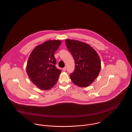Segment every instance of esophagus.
<instances>
[{"label":"esophagus","instance_id":"obj_1","mask_svg":"<svg viewBox=\"0 0 132 132\" xmlns=\"http://www.w3.org/2000/svg\"><path fill=\"white\" fill-rule=\"evenodd\" d=\"M66 70H67V68H66V67H64V68H62V70H63V71H65Z\"/></svg>","mask_w":132,"mask_h":132}]
</instances>
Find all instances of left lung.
Returning <instances> with one entry per match:
<instances>
[{
	"mask_svg": "<svg viewBox=\"0 0 132 132\" xmlns=\"http://www.w3.org/2000/svg\"><path fill=\"white\" fill-rule=\"evenodd\" d=\"M65 44L75 63V70L70 76L71 80L80 87L88 86L100 72V57L94 49L85 43L67 39Z\"/></svg>",
	"mask_w": 132,
	"mask_h": 132,
	"instance_id": "1",
	"label": "left lung"
}]
</instances>
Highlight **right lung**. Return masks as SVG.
<instances>
[{
    "instance_id": "add662e5",
    "label": "right lung",
    "mask_w": 132,
    "mask_h": 132,
    "mask_svg": "<svg viewBox=\"0 0 132 132\" xmlns=\"http://www.w3.org/2000/svg\"><path fill=\"white\" fill-rule=\"evenodd\" d=\"M61 43L60 40H50L37 46L30 53L26 72L33 83L44 90L52 88L61 71L57 69L54 53Z\"/></svg>"
}]
</instances>
